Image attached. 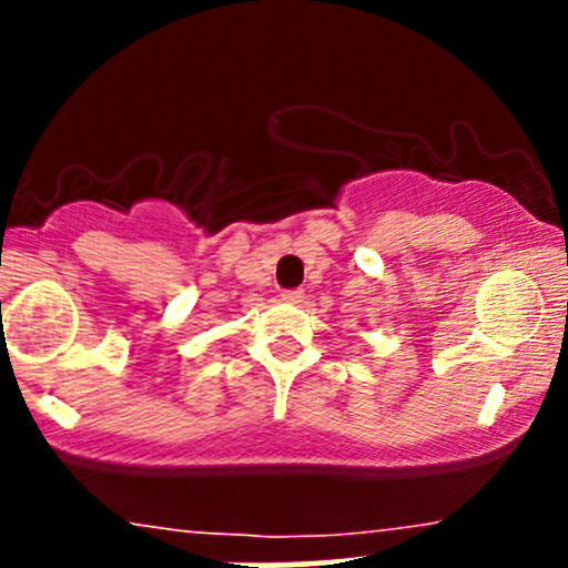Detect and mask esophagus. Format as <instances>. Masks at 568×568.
<instances>
[{
	"mask_svg": "<svg viewBox=\"0 0 568 568\" xmlns=\"http://www.w3.org/2000/svg\"><path fill=\"white\" fill-rule=\"evenodd\" d=\"M283 302L288 304H302L304 302V291H283Z\"/></svg>",
	"mask_w": 568,
	"mask_h": 568,
	"instance_id": "1",
	"label": "esophagus"
}]
</instances>
